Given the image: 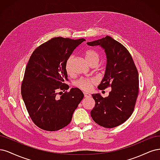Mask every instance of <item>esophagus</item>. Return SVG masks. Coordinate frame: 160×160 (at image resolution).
<instances>
[{
  "instance_id": "1",
  "label": "esophagus",
  "mask_w": 160,
  "mask_h": 160,
  "mask_svg": "<svg viewBox=\"0 0 160 160\" xmlns=\"http://www.w3.org/2000/svg\"><path fill=\"white\" fill-rule=\"evenodd\" d=\"M84 96L85 98H89V97L91 96L90 94L87 93V92H84Z\"/></svg>"
}]
</instances>
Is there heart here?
Segmentation results:
<instances>
[{
    "label": "heart",
    "instance_id": "b5f03b06",
    "mask_svg": "<svg viewBox=\"0 0 160 160\" xmlns=\"http://www.w3.org/2000/svg\"><path fill=\"white\" fill-rule=\"evenodd\" d=\"M84 56L86 60L90 65L94 63L98 64L100 60V54L98 52L92 48L87 50L85 52ZM72 59L73 56H71L66 61L65 68L68 74H71V64ZM96 82L97 80L95 78H80L74 82V85L82 90L90 91L93 85L96 84Z\"/></svg>",
    "mask_w": 160,
    "mask_h": 160
}]
</instances>
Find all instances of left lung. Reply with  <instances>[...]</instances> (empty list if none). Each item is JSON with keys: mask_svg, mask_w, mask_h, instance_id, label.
Returning a JSON list of instances; mask_svg holds the SVG:
<instances>
[{"mask_svg": "<svg viewBox=\"0 0 160 160\" xmlns=\"http://www.w3.org/2000/svg\"><path fill=\"white\" fill-rule=\"evenodd\" d=\"M87 44L104 49L106 69L98 88L101 90L112 88L108 97L103 98L100 94L92 95L96 104L91 116L102 127L115 128L126 122L134 110L139 93L138 70L127 48L109 36Z\"/></svg>", "mask_w": 160, "mask_h": 160, "instance_id": "left-lung-1", "label": "left lung"}]
</instances>
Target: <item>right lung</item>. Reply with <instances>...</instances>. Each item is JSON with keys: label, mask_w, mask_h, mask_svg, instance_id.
Returning <instances> with one entry per match:
<instances>
[{"label": "right lung", "mask_w": 160, "mask_h": 160, "mask_svg": "<svg viewBox=\"0 0 160 160\" xmlns=\"http://www.w3.org/2000/svg\"><path fill=\"white\" fill-rule=\"evenodd\" d=\"M86 40L55 37L36 48L26 66L21 94L28 114L36 126L57 131L68 126L84 98L77 88L69 92L66 61ZM65 92L60 97L58 94Z\"/></svg>", "instance_id": "1"}]
</instances>
